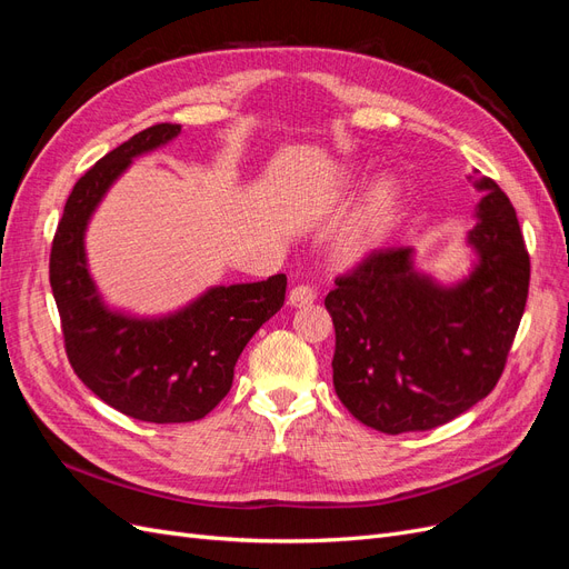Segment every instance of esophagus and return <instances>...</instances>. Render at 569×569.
Wrapping results in <instances>:
<instances>
[{
  "instance_id": "1",
  "label": "esophagus",
  "mask_w": 569,
  "mask_h": 569,
  "mask_svg": "<svg viewBox=\"0 0 569 569\" xmlns=\"http://www.w3.org/2000/svg\"><path fill=\"white\" fill-rule=\"evenodd\" d=\"M287 301H289V306H295V308L311 306L316 301V291L308 287V284H299V287H295V289L289 291Z\"/></svg>"
}]
</instances>
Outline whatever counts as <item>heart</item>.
<instances>
[{
    "label": "heart",
    "instance_id": "b5f03b06",
    "mask_svg": "<svg viewBox=\"0 0 569 569\" xmlns=\"http://www.w3.org/2000/svg\"><path fill=\"white\" fill-rule=\"evenodd\" d=\"M363 170L349 166L339 170L327 184L322 197L316 201L313 213L316 216H330L337 213L343 203H349L356 189L363 182ZM401 187L391 178H377L360 197L358 206L351 211L349 220L337 237L335 244V261L341 268H358L363 266L368 258L385 244L387 234L393 228V220L401 209Z\"/></svg>",
    "mask_w": 569,
    "mask_h": 569
}]
</instances>
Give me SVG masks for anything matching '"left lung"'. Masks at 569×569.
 Listing matches in <instances>:
<instances>
[{
	"label": "left lung",
	"mask_w": 569,
	"mask_h": 569,
	"mask_svg": "<svg viewBox=\"0 0 569 569\" xmlns=\"http://www.w3.org/2000/svg\"><path fill=\"white\" fill-rule=\"evenodd\" d=\"M472 178V176H470ZM468 274L441 282L416 249L372 253L325 299L335 322V391L351 416L385 435L453 420L496 387L518 332L529 256L510 199L475 176Z\"/></svg>",
	"instance_id": "8db88e82"
}]
</instances>
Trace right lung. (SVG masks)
<instances>
[{"label": "right lung", "instance_id": "obj_1", "mask_svg": "<svg viewBox=\"0 0 569 569\" xmlns=\"http://www.w3.org/2000/svg\"><path fill=\"white\" fill-rule=\"evenodd\" d=\"M178 134V123H157L99 159L68 197L49 258L76 375L111 408L157 425L201 420L226 399L239 353L280 311L287 291L282 272L261 282L216 284L161 316L116 308L101 295L84 249L90 220L134 159Z\"/></svg>", "mask_w": 569, "mask_h": 569}]
</instances>
